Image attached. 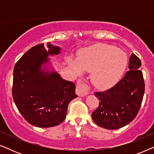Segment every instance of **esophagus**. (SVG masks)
<instances>
[{
	"mask_svg": "<svg viewBox=\"0 0 154 154\" xmlns=\"http://www.w3.org/2000/svg\"><path fill=\"white\" fill-rule=\"evenodd\" d=\"M76 93L79 97H84L90 93L88 86L83 83H79L76 87Z\"/></svg>",
	"mask_w": 154,
	"mask_h": 154,
	"instance_id": "esophagus-1",
	"label": "esophagus"
}]
</instances>
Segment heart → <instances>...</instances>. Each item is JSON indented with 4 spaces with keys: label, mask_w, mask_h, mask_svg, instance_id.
I'll use <instances>...</instances> for the list:
<instances>
[{
    "label": "heart",
    "mask_w": 154,
    "mask_h": 154,
    "mask_svg": "<svg viewBox=\"0 0 154 154\" xmlns=\"http://www.w3.org/2000/svg\"><path fill=\"white\" fill-rule=\"evenodd\" d=\"M66 62L76 74L90 71V80L96 87L108 88L117 83L127 66L125 52L113 46L97 44L84 49L79 57H69Z\"/></svg>",
    "instance_id": "b5f03b06"
}]
</instances>
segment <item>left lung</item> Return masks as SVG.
I'll return each instance as SVG.
<instances>
[{"label":"left lung","instance_id":"1","mask_svg":"<svg viewBox=\"0 0 154 154\" xmlns=\"http://www.w3.org/2000/svg\"><path fill=\"white\" fill-rule=\"evenodd\" d=\"M141 61L132 53L129 71L113 88L104 92H95L100 105L92 113L97 125L108 130H117L129 124L136 117L144 93V82Z\"/></svg>","mask_w":154,"mask_h":154}]
</instances>
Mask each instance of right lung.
I'll list each match as a JSON object with an SVG mask.
<instances>
[{"label": "right lung", "instance_id": "add662e5", "mask_svg": "<svg viewBox=\"0 0 154 154\" xmlns=\"http://www.w3.org/2000/svg\"><path fill=\"white\" fill-rule=\"evenodd\" d=\"M62 48L51 43L29 49L16 63L13 71L12 97L25 120L38 128H50L66 119L69 102L77 97L75 85L55 71L49 56L60 54Z\"/></svg>", "mask_w": 154, "mask_h": 154}]
</instances>
